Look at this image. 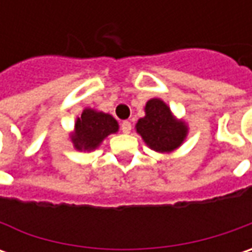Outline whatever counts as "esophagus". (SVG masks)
<instances>
[{
  "label": "esophagus",
  "instance_id": "esophagus-1",
  "mask_svg": "<svg viewBox=\"0 0 252 252\" xmlns=\"http://www.w3.org/2000/svg\"><path fill=\"white\" fill-rule=\"evenodd\" d=\"M121 129L123 133H130L131 130V123L129 121H123L121 125Z\"/></svg>",
  "mask_w": 252,
  "mask_h": 252
}]
</instances>
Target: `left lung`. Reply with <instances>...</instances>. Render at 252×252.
I'll use <instances>...</instances> for the list:
<instances>
[{
    "label": "left lung",
    "mask_w": 252,
    "mask_h": 252,
    "mask_svg": "<svg viewBox=\"0 0 252 252\" xmlns=\"http://www.w3.org/2000/svg\"><path fill=\"white\" fill-rule=\"evenodd\" d=\"M146 116L136 123V130L151 150L171 153L184 143L188 134V126L178 121L168 105L158 98L146 103Z\"/></svg>",
    "instance_id": "1"
}]
</instances>
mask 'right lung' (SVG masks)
Here are the masks:
<instances>
[{
    "label": "right lung",
    "instance_id": "obj_1",
    "mask_svg": "<svg viewBox=\"0 0 252 252\" xmlns=\"http://www.w3.org/2000/svg\"><path fill=\"white\" fill-rule=\"evenodd\" d=\"M118 130L119 125L109 113L87 108L75 121L71 141L75 150L92 151L99 147L105 137Z\"/></svg>",
    "mask_w": 252,
    "mask_h": 252
}]
</instances>
